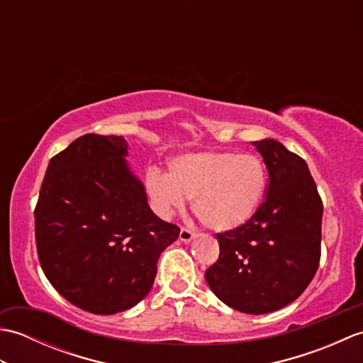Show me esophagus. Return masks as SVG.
Segmentation results:
<instances>
[{"label": "esophagus", "mask_w": 363, "mask_h": 363, "mask_svg": "<svg viewBox=\"0 0 363 363\" xmlns=\"http://www.w3.org/2000/svg\"><path fill=\"white\" fill-rule=\"evenodd\" d=\"M195 238V233H191L190 229H187V228H182L181 229V233H179V240L181 242H190V240H194Z\"/></svg>", "instance_id": "obj_1"}]
</instances>
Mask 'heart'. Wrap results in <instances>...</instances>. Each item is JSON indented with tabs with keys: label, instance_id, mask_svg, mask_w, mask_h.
Wrapping results in <instances>:
<instances>
[{
	"label": "heart",
	"instance_id": "heart-1",
	"mask_svg": "<svg viewBox=\"0 0 363 363\" xmlns=\"http://www.w3.org/2000/svg\"><path fill=\"white\" fill-rule=\"evenodd\" d=\"M267 168L256 154L230 151L189 152L172 159L168 174L151 169L145 190L162 217L182 211L187 199L196 217L217 233L245 226L267 194Z\"/></svg>",
	"mask_w": 363,
	"mask_h": 363
}]
</instances>
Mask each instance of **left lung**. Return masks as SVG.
<instances>
[{
    "mask_svg": "<svg viewBox=\"0 0 363 363\" xmlns=\"http://www.w3.org/2000/svg\"><path fill=\"white\" fill-rule=\"evenodd\" d=\"M252 145L269 177L265 201L245 226L217 234L220 257L204 276L226 306L260 315L290 304L313 279L323 203L304 159L274 138Z\"/></svg>",
    "mask_w": 363,
    "mask_h": 363,
    "instance_id": "left-lung-1",
    "label": "left lung"
}]
</instances>
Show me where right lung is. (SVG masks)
Returning a JSON list of instances; mask_svg holds the SVG:
<instances>
[{
    "label": "right lung",
    "instance_id": "obj_1",
    "mask_svg": "<svg viewBox=\"0 0 363 363\" xmlns=\"http://www.w3.org/2000/svg\"><path fill=\"white\" fill-rule=\"evenodd\" d=\"M118 135L86 134L46 168L35 217L45 276L82 311L113 315L148 295L179 228L150 209Z\"/></svg>",
    "mask_w": 363,
    "mask_h": 363
}]
</instances>
